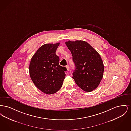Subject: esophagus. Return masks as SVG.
<instances>
[{
    "mask_svg": "<svg viewBox=\"0 0 131 131\" xmlns=\"http://www.w3.org/2000/svg\"><path fill=\"white\" fill-rule=\"evenodd\" d=\"M66 69H67V71H69V66L68 65H67V66H66Z\"/></svg>",
    "mask_w": 131,
    "mask_h": 131,
    "instance_id": "obj_1",
    "label": "esophagus"
}]
</instances>
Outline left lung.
Listing matches in <instances>:
<instances>
[{"instance_id": "1", "label": "left lung", "mask_w": 131, "mask_h": 131, "mask_svg": "<svg viewBox=\"0 0 131 131\" xmlns=\"http://www.w3.org/2000/svg\"><path fill=\"white\" fill-rule=\"evenodd\" d=\"M65 44L75 66L72 78L83 91H93L98 86L104 75V64L100 54L84 41H68Z\"/></svg>"}]
</instances>
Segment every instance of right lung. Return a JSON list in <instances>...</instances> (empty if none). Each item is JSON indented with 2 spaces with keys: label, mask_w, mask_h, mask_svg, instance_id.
<instances>
[{
  "label": "right lung",
  "mask_w": 131,
  "mask_h": 131,
  "mask_svg": "<svg viewBox=\"0 0 131 131\" xmlns=\"http://www.w3.org/2000/svg\"><path fill=\"white\" fill-rule=\"evenodd\" d=\"M59 43L44 44L31 58L29 66L31 80L38 88L46 94H52L62 87L67 69L59 64L56 54Z\"/></svg>",
  "instance_id": "right-lung-1"
}]
</instances>
